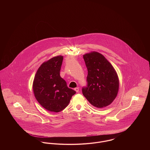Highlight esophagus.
<instances>
[{
  "label": "esophagus",
  "mask_w": 150,
  "mask_h": 150,
  "mask_svg": "<svg viewBox=\"0 0 150 150\" xmlns=\"http://www.w3.org/2000/svg\"><path fill=\"white\" fill-rule=\"evenodd\" d=\"M74 90H75V91H76V92H77V93H78V92H79L78 87H77V88H75V89H74Z\"/></svg>",
  "instance_id": "1"
}]
</instances>
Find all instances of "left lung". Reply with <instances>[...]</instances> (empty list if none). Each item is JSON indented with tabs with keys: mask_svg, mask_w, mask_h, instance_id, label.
I'll use <instances>...</instances> for the list:
<instances>
[{
	"mask_svg": "<svg viewBox=\"0 0 150 150\" xmlns=\"http://www.w3.org/2000/svg\"><path fill=\"white\" fill-rule=\"evenodd\" d=\"M83 58L88 69V85L82 89L84 96L94 107L108 106L119 92L117 72L104 56L97 52L86 53Z\"/></svg>",
	"mask_w": 150,
	"mask_h": 150,
	"instance_id": "obj_1",
	"label": "left lung"
}]
</instances>
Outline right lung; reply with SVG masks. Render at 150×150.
Returning <instances> with one entry per match:
<instances>
[{"label": "right lung", "instance_id": "1", "mask_svg": "<svg viewBox=\"0 0 150 150\" xmlns=\"http://www.w3.org/2000/svg\"><path fill=\"white\" fill-rule=\"evenodd\" d=\"M63 56H57L43 62L38 69L33 84L34 96L47 110L58 112L67 107L76 92L67 87L60 76Z\"/></svg>", "mask_w": 150, "mask_h": 150}]
</instances>
